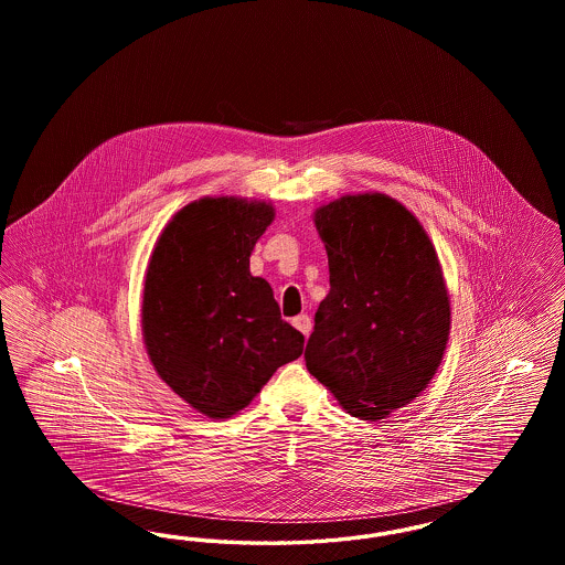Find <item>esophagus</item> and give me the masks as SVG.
<instances>
[{
  "label": "esophagus",
  "instance_id": "1",
  "mask_svg": "<svg viewBox=\"0 0 565 565\" xmlns=\"http://www.w3.org/2000/svg\"><path fill=\"white\" fill-rule=\"evenodd\" d=\"M292 323H295L296 330H300L305 337H309V332H311V318L309 316H298V318H295L292 320Z\"/></svg>",
  "mask_w": 565,
  "mask_h": 565
}]
</instances>
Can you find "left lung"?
<instances>
[{
	"instance_id": "1",
	"label": "left lung",
	"mask_w": 565,
	"mask_h": 565,
	"mask_svg": "<svg viewBox=\"0 0 565 565\" xmlns=\"http://www.w3.org/2000/svg\"><path fill=\"white\" fill-rule=\"evenodd\" d=\"M330 292L316 313L305 362L360 419L411 404L436 375L451 305L428 233L381 192L345 194L316 210Z\"/></svg>"
}]
</instances>
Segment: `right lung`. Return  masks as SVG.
I'll list each match as a JSON object with an SVG mask.
<instances>
[{
  "label": "right lung",
  "mask_w": 565,
  "mask_h": 565,
  "mask_svg": "<svg viewBox=\"0 0 565 565\" xmlns=\"http://www.w3.org/2000/svg\"><path fill=\"white\" fill-rule=\"evenodd\" d=\"M273 217L267 201H192L162 228L146 269L148 358L182 401L212 419L239 413L302 353L305 337L281 320L269 281L249 273Z\"/></svg>",
  "instance_id": "obj_1"
}]
</instances>
